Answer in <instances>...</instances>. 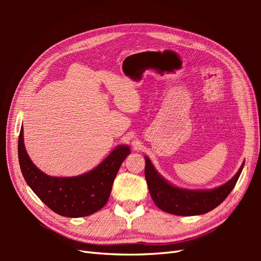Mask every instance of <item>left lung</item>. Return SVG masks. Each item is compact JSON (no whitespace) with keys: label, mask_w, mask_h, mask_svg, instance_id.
Masks as SVG:
<instances>
[{"label":"left lung","mask_w":261,"mask_h":261,"mask_svg":"<svg viewBox=\"0 0 261 261\" xmlns=\"http://www.w3.org/2000/svg\"><path fill=\"white\" fill-rule=\"evenodd\" d=\"M145 176L153 202L161 210L176 216H199L218 207L230 195L238 181L244 163L238 173L225 184L213 189H185L170 184L156 172L151 161L145 156Z\"/></svg>","instance_id":"1"}]
</instances>
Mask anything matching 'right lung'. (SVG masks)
Here are the masks:
<instances>
[{
	"label": "right lung",
	"instance_id": "add662e5",
	"mask_svg": "<svg viewBox=\"0 0 261 261\" xmlns=\"http://www.w3.org/2000/svg\"><path fill=\"white\" fill-rule=\"evenodd\" d=\"M130 153L127 145L117 146L97 168L72 177H55L39 170L23 145V129L18 138V160L28 186L55 213L81 218L97 212L109 200L121 164Z\"/></svg>",
	"mask_w": 261,
	"mask_h": 261
}]
</instances>
